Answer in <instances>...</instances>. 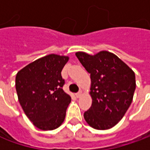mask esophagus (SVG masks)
Returning a JSON list of instances; mask_svg holds the SVG:
<instances>
[{
  "label": "esophagus",
  "mask_w": 150,
  "mask_h": 150,
  "mask_svg": "<svg viewBox=\"0 0 150 150\" xmlns=\"http://www.w3.org/2000/svg\"><path fill=\"white\" fill-rule=\"evenodd\" d=\"M81 96H82V92H81V91L76 93V97H77V98H80Z\"/></svg>",
  "instance_id": "34e87169"
}]
</instances>
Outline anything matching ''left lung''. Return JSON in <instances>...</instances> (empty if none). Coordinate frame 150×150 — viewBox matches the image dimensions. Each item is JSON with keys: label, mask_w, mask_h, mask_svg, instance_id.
<instances>
[{"label": "left lung", "mask_w": 150, "mask_h": 150, "mask_svg": "<svg viewBox=\"0 0 150 150\" xmlns=\"http://www.w3.org/2000/svg\"><path fill=\"white\" fill-rule=\"evenodd\" d=\"M76 56L90 73L92 106L84 119L92 128L111 129L124 116L133 101L136 88L134 71L115 54L101 51L95 55L83 52Z\"/></svg>", "instance_id": "obj_1"}]
</instances>
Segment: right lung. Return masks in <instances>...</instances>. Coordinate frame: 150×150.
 I'll return each mask as SVG.
<instances>
[{
    "label": "right lung",
    "mask_w": 150,
    "mask_h": 150,
    "mask_svg": "<svg viewBox=\"0 0 150 150\" xmlns=\"http://www.w3.org/2000/svg\"><path fill=\"white\" fill-rule=\"evenodd\" d=\"M69 57L49 54L21 69L16 76L18 100L37 128L53 130L63 123L71 97L62 89L61 72Z\"/></svg>",
    "instance_id": "obj_1"
}]
</instances>
